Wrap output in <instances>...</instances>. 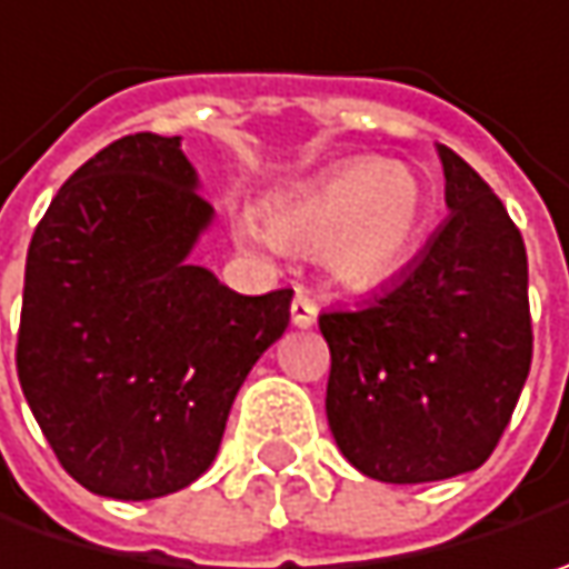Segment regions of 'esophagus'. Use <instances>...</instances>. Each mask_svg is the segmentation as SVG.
<instances>
[{
  "label": "esophagus",
  "mask_w": 569,
  "mask_h": 569,
  "mask_svg": "<svg viewBox=\"0 0 569 569\" xmlns=\"http://www.w3.org/2000/svg\"><path fill=\"white\" fill-rule=\"evenodd\" d=\"M289 315H292V325H296V328H311V325L318 321V306H315V299H311V296H306V292H296Z\"/></svg>",
  "instance_id": "esophagus-1"
}]
</instances>
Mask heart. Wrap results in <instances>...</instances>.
Listing matches in <instances>:
<instances>
[{
  "label": "heart",
  "instance_id": "heart-1",
  "mask_svg": "<svg viewBox=\"0 0 569 569\" xmlns=\"http://www.w3.org/2000/svg\"><path fill=\"white\" fill-rule=\"evenodd\" d=\"M430 184L410 164L343 159L263 200V226L241 219L251 244L318 251L333 283L376 292L401 280L430 229Z\"/></svg>",
  "mask_w": 569,
  "mask_h": 569
}]
</instances>
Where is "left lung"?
<instances>
[{"mask_svg": "<svg viewBox=\"0 0 569 569\" xmlns=\"http://www.w3.org/2000/svg\"><path fill=\"white\" fill-rule=\"evenodd\" d=\"M446 222L357 311H325L328 423L366 478L446 481L481 468L531 366L529 260L507 207L449 146Z\"/></svg>", "mask_w": 569, "mask_h": 569, "instance_id": "left-lung-1", "label": "left lung"}]
</instances>
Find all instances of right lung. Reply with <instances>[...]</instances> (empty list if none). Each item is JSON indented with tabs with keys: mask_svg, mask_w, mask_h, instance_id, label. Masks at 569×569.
Returning a JSON list of instances; mask_svg holds the SVG:
<instances>
[{
	"mask_svg": "<svg viewBox=\"0 0 569 569\" xmlns=\"http://www.w3.org/2000/svg\"><path fill=\"white\" fill-rule=\"evenodd\" d=\"M181 137L137 133L53 197L24 263L18 382L60 465L111 500L193 483L292 289L238 296L190 263L212 207Z\"/></svg>",
	"mask_w": 569,
	"mask_h": 569,
	"instance_id": "add662e5",
	"label": "right lung"
}]
</instances>
